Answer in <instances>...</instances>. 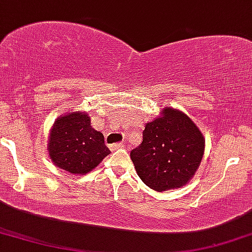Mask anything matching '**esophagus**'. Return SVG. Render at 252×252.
<instances>
[{
    "mask_svg": "<svg viewBox=\"0 0 252 252\" xmlns=\"http://www.w3.org/2000/svg\"><path fill=\"white\" fill-rule=\"evenodd\" d=\"M109 148H110L111 151H115V150L122 149V148H123V144H122V143H119V144H113V145H110Z\"/></svg>",
    "mask_w": 252,
    "mask_h": 252,
    "instance_id": "esophagus-1",
    "label": "esophagus"
}]
</instances>
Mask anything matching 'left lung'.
I'll use <instances>...</instances> for the list:
<instances>
[{
    "mask_svg": "<svg viewBox=\"0 0 252 252\" xmlns=\"http://www.w3.org/2000/svg\"><path fill=\"white\" fill-rule=\"evenodd\" d=\"M205 154V138L187 114L165 107L145 124L143 142L130 152L136 172L150 189H180L189 183Z\"/></svg>",
    "mask_w": 252,
    "mask_h": 252,
    "instance_id": "left-lung-1",
    "label": "left lung"
}]
</instances>
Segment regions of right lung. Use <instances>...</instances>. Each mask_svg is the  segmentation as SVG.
Returning <instances> with one entry per match:
<instances>
[{"label":"right lung","mask_w":252,"mask_h":252,"mask_svg":"<svg viewBox=\"0 0 252 252\" xmlns=\"http://www.w3.org/2000/svg\"><path fill=\"white\" fill-rule=\"evenodd\" d=\"M47 151L57 167L80 176L94 170L110 154L102 132L92 126L91 116L86 111H68L55 121Z\"/></svg>","instance_id":"right-lung-1"}]
</instances>
